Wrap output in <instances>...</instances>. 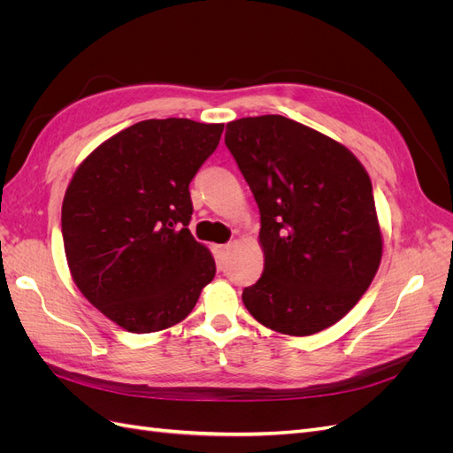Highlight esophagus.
Instances as JSON below:
<instances>
[{"label":"esophagus","mask_w":453,"mask_h":453,"mask_svg":"<svg viewBox=\"0 0 453 453\" xmlns=\"http://www.w3.org/2000/svg\"><path fill=\"white\" fill-rule=\"evenodd\" d=\"M230 250H232V245H230V243H223V245H215V253H217V258H219V260H225V258L228 257Z\"/></svg>","instance_id":"34e87169"}]
</instances>
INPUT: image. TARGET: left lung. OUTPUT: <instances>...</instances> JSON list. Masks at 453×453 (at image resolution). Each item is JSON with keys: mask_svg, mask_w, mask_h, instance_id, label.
I'll list each match as a JSON object with an SVG mask.
<instances>
[{"mask_svg": "<svg viewBox=\"0 0 453 453\" xmlns=\"http://www.w3.org/2000/svg\"><path fill=\"white\" fill-rule=\"evenodd\" d=\"M225 143L260 211V280L242 300L272 331L310 336L359 303L381 263L372 183L351 150L281 115L232 120Z\"/></svg>", "mask_w": 453, "mask_h": 453, "instance_id": "1", "label": "left lung"}]
</instances>
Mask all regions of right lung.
Listing matches in <instances>:
<instances>
[{"instance_id": "right-lung-1", "label": "right lung", "mask_w": 453, "mask_h": 453, "mask_svg": "<svg viewBox=\"0 0 453 453\" xmlns=\"http://www.w3.org/2000/svg\"><path fill=\"white\" fill-rule=\"evenodd\" d=\"M225 125L149 119L120 130L79 164L62 202L70 273L88 303L134 334L183 321L215 276L187 228L188 183Z\"/></svg>"}]
</instances>
